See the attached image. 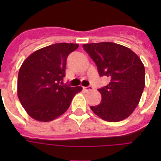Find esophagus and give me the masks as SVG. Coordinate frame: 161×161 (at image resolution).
Returning <instances> with one entry per match:
<instances>
[{
	"label": "esophagus",
	"instance_id": "obj_1",
	"mask_svg": "<svg viewBox=\"0 0 161 161\" xmlns=\"http://www.w3.org/2000/svg\"><path fill=\"white\" fill-rule=\"evenodd\" d=\"M83 89H84V90L86 91V92H87V91L93 90V88L92 87V86H88V87H83Z\"/></svg>",
	"mask_w": 161,
	"mask_h": 161
}]
</instances>
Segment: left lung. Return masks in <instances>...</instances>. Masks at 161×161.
<instances>
[{"instance_id": "1", "label": "left lung", "mask_w": 161, "mask_h": 161, "mask_svg": "<svg viewBox=\"0 0 161 161\" xmlns=\"http://www.w3.org/2000/svg\"><path fill=\"white\" fill-rule=\"evenodd\" d=\"M95 62L100 76L109 80L97 89L102 102L90 106L93 113L107 122L128 118L139 104L145 86V68L139 57L128 47L110 42L84 44Z\"/></svg>"}]
</instances>
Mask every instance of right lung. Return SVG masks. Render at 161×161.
Segmentation results:
<instances>
[{
	"label": "right lung",
	"instance_id": "right-lung-1",
	"mask_svg": "<svg viewBox=\"0 0 161 161\" xmlns=\"http://www.w3.org/2000/svg\"><path fill=\"white\" fill-rule=\"evenodd\" d=\"M76 43H55L28 56L19 69L18 96L28 114L40 122H50L66 112L82 88L62 85L68 55Z\"/></svg>",
	"mask_w": 161,
	"mask_h": 161
}]
</instances>
